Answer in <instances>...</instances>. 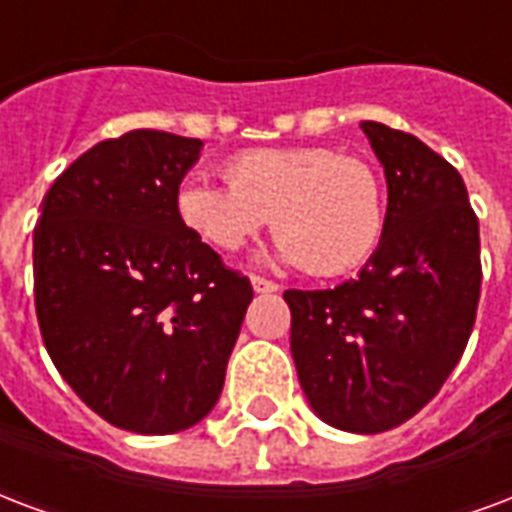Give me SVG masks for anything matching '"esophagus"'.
<instances>
[{"label":"esophagus","instance_id":"obj_1","mask_svg":"<svg viewBox=\"0 0 512 512\" xmlns=\"http://www.w3.org/2000/svg\"><path fill=\"white\" fill-rule=\"evenodd\" d=\"M252 287H255V293H276V290H279L276 282H271V279H266V276H257V274H252Z\"/></svg>","mask_w":512,"mask_h":512}]
</instances>
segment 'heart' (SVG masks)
I'll return each instance as SVG.
<instances>
[{
  "instance_id": "1",
  "label": "heart",
  "mask_w": 512,
  "mask_h": 512,
  "mask_svg": "<svg viewBox=\"0 0 512 512\" xmlns=\"http://www.w3.org/2000/svg\"><path fill=\"white\" fill-rule=\"evenodd\" d=\"M225 179H189L176 195L181 222L222 252L241 249L271 219L285 263L339 276L363 266L385 233V187L361 157L328 146L255 149L227 162Z\"/></svg>"
}]
</instances>
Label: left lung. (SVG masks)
Segmentation results:
<instances>
[{"label": "left lung", "instance_id": "obj_1", "mask_svg": "<svg viewBox=\"0 0 512 512\" xmlns=\"http://www.w3.org/2000/svg\"><path fill=\"white\" fill-rule=\"evenodd\" d=\"M388 181L385 233L355 279L285 290L312 410L380 434L429 404L464 355L480 301V227L458 170L410 132L363 121Z\"/></svg>", "mask_w": 512, "mask_h": 512}]
</instances>
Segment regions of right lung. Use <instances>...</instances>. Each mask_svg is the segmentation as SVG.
Masks as SVG:
<instances>
[{
  "label": "right lung",
  "mask_w": 512,
  "mask_h": 512,
  "mask_svg": "<svg viewBox=\"0 0 512 512\" xmlns=\"http://www.w3.org/2000/svg\"><path fill=\"white\" fill-rule=\"evenodd\" d=\"M198 138L132 130L81 154L34 225L45 350L86 407L135 434L195 426L225 385L252 282L176 211Z\"/></svg>",
  "instance_id": "right-lung-1"
}]
</instances>
